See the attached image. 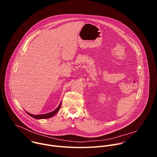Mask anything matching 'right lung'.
Instances as JSON below:
<instances>
[{
    "label": "right lung",
    "mask_w": 157,
    "mask_h": 157,
    "mask_svg": "<svg viewBox=\"0 0 157 157\" xmlns=\"http://www.w3.org/2000/svg\"><path fill=\"white\" fill-rule=\"evenodd\" d=\"M61 102H60V104H59V105L58 106V107L55 109L54 110H53L52 112H50V113H47V114H38V115H33V114H32L29 113H28V112L26 111V113L30 116H31L32 117L34 118V119H49V118H51L53 116H54L58 112V110H59L60 109V107H61Z\"/></svg>",
    "instance_id": "right-lung-1"
}]
</instances>
